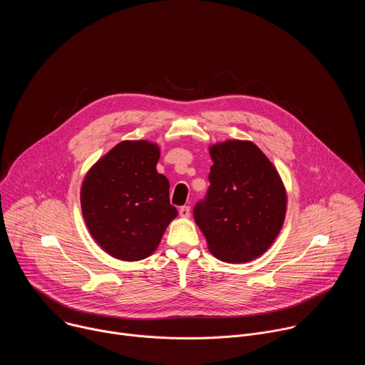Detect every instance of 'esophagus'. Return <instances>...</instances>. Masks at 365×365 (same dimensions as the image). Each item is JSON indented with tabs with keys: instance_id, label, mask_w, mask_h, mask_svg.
I'll list each match as a JSON object with an SVG mask.
<instances>
[{
	"instance_id": "obj_1",
	"label": "esophagus",
	"mask_w": 365,
	"mask_h": 365,
	"mask_svg": "<svg viewBox=\"0 0 365 365\" xmlns=\"http://www.w3.org/2000/svg\"><path fill=\"white\" fill-rule=\"evenodd\" d=\"M179 215H180L182 218H189V217H190V206H187V205L182 206L180 210H179Z\"/></svg>"
}]
</instances>
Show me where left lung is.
<instances>
[{"label": "left lung", "instance_id": "left-lung-1", "mask_svg": "<svg viewBox=\"0 0 365 365\" xmlns=\"http://www.w3.org/2000/svg\"><path fill=\"white\" fill-rule=\"evenodd\" d=\"M210 154L211 186L193 207L195 222L214 257L227 263L251 262L272 247L283 227L286 187L252 141L217 143Z\"/></svg>", "mask_w": 365, "mask_h": 365}]
</instances>
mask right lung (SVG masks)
<instances>
[{"label": "right lung", "mask_w": 365, "mask_h": 365, "mask_svg": "<svg viewBox=\"0 0 365 365\" xmlns=\"http://www.w3.org/2000/svg\"><path fill=\"white\" fill-rule=\"evenodd\" d=\"M158 144L125 140L88 170L81 187L85 224L96 244L123 262H138L159 247L178 217L169 180L158 173Z\"/></svg>", "instance_id": "1"}]
</instances>
